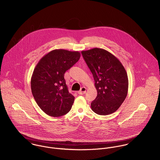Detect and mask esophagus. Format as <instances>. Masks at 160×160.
<instances>
[{
  "mask_svg": "<svg viewBox=\"0 0 160 160\" xmlns=\"http://www.w3.org/2000/svg\"><path fill=\"white\" fill-rule=\"evenodd\" d=\"M86 88L85 87H82L78 93L79 95H83V94L86 93Z\"/></svg>",
  "mask_w": 160,
  "mask_h": 160,
  "instance_id": "34e87169",
  "label": "esophagus"
}]
</instances>
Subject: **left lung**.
I'll return each mask as SVG.
<instances>
[{
    "instance_id": "left-lung-1",
    "label": "left lung",
    "mask_w": 160,
    "mask_h": 160,
    "mask_svg": "<svg viewBox=\"0 0 160 160\" xmlns=\"http://www.w3.org/2000/svg\"><path fill=\"white\" fill-rule=\"evenodd\" d=\"M93 74L97 96L91 103L92 111L98 115L111 114L125 100L128 89L127 72L113 54L101 48L81 52Z\"/></svg>"
}]
</instances>
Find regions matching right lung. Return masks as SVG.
<instances>
[{
  "instance_id": "1",
  "label": "right lung",
  "mask_w": 160,
  "mask_h": 160,
  "mask_svg": "<svg viewBox=\"0 0 160 160\" xmlns=\"http://www.w3.org/2000/svg\"><path fill=\"white\" fill-rule=\"evenodd\" d=\"M78 51L54 49L44 55L31 78V90L40 109L47 115L60 117L68 113L74 97L69 93L64 74L79 60Z\"/></svg>"
}]
</instances>
